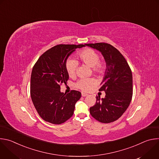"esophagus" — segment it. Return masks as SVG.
Wrapping results in <instances>:
<instances>
[{
  "mask_svg": "<svg viewBox=\"0 0 159 159\" xmlns=\"http://www.w3.org/2000/svg\"><path fill=\"white\" fill-rule=\"evenodd\" d=\"M88 94H86V93H82V97H85V96H87Z\"/></svg>",
  "mask_w": 159,
  "mask_h": 159,
  "instance_id": "1",
  "label": "esophagus"
}]
</instances>
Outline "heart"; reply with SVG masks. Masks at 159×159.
Segmentation results:
<instances>
[{"label":"heart","mask_w":159,"mask_h":159,"mask_svg":"<svg viewBox=\"0 0 159 159\" xmlns=\"http://www.w3.org/2000/svg\"><path fill=\"white\" fill-rule=\"evenodd\" d=\"M78 57L80 61L88 66L92 67L94 73L101 75L104 72L105 64L99 61V54L94 50L86 48L78 53ZM78 61L74 59L69 58L65 62V69L69 77H72L75 75L78 66ZM96 85V81L93 78H83L76 83V87L85 92L91 90Z\"/></svg>","instance_id":"1"}]
</instances>
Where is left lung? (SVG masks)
I'll return each mask as SVG.
<instances>
[{
    "label": "left lung",
    "instance_id": "obj_1",
    "mask_svg": "<svg viewBox=\"0 0 159 159\" xmlns=\"http://www.w3.org/2000/svg\"><path fill=\"white\" fill-rule=\"evenodd\" d=\"M85 45L100 52L106 64L99 89V91H105V98L96 97V103L90 107V113L101 123L113 122L122 116L132 99L133 77L130 67L122 54L110 44L98 43Z\"/></svg>",
    "mask_w": 159,
    "mask_h": 159
}]
</instances>
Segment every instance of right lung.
I'll return each instance as SVG.
<instances>
[{
	"mask_svg": "<svg viewBox=\"0 0 159 159\" xmlns=\"http://www.w3.org/2000/svg\"><path fill=\"white\" fill-rule=\"evenodd\" d=\"M85 44H58L45 52L34 64L31 76V98L41 118L60 125L70 118L81 93L72 90L64 94L60 85L69 78L65 62L77 48Z\"/></svg>",
	"mask_w": 159,
	"mask_h": 159,
	"instance_id": "add662e5",
	"label": "right lung"
}]
</instances>
